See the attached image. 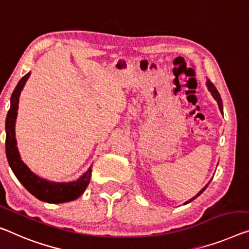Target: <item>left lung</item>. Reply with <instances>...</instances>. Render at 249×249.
I'll list each match as a JSON object with an SVG mask.
<instances>
[{
    "mask_svg": "<svg viewBox=\"0 0 249 249\" xmlns=\"http://www.w3.org/2000/svg\"><path fill=\"white\" fill-rule=\"evenodd\" d=\"M207 88H208L209 92H210V93H212V95H213V99H215V100L217 101V103H218V107H219V110H220V112H221V113H223V101H221L220 94H219V92H218V91H217V89H216V87H215V86H213V83L209 81V80H207ZM209 183H210V181H209V182L207 183V185H206V186L204 187V188H202V189H201V190L199 191V193H198V194L196 195V196H195V197H193V198H191V199H189L188 201H186V202H185V205H186V204H189V202H190V201H193L194 199H196V198H197L198 196H200V195H201V194H202V193H204V191H205V189H206V188H207V187H208V185H209Z\"/></svg>",
    "mask_w": 249,
    "mask_h": 249,
    "instance_id": "1",
    "label": "left lung"
}]
</instances>
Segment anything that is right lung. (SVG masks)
Listing matches in <instances>:
<instances>
[{
	"instance_id": "obj_1",
	"label": "right lung",
	"mask_w": 249,
	"mask_h": 249,
	"mask_svg": "<svg viewBox=\"0 0 249 249\" xmlns=\"http://www.w3.org/2000/svg\"><path fill=\"white\" fill-rule=\"evenodd\" d=\"M31 72L26 73L18 81L15 87L12 95H11V107L6 116L5 121V150L6 158L11 169L25 189L32 194L34 197L42 201H47L50 204H61L74 200L85 193L86 188L89 185L91 178V171L92 166H90L85 174L80 177L78 180L70 182H54L49 181L47 179L40 178L39 176L31 171V169L23 162L21 159L20 152L17 147V139H15V120L18 116V98H20L21 91L24 87L25 82L28 81Z\"/></svg>"
}]
</instances>
